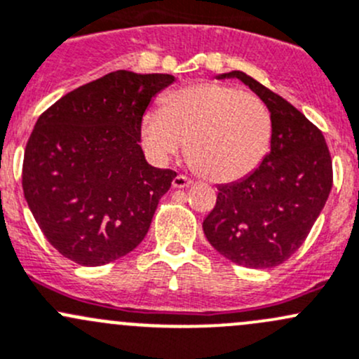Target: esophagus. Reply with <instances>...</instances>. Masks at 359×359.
I'll use <instances>...</instances> for the list:
<instances>
[{"mask_svg": "<svg viewBox=\"0 0 359 359\" xmlns=\"http://www.w3.org/2000/svg\"><path fill=\"white\" fill-rule=\"evenodd\" d=\"M191 184H192V180L186 175H177L175 179L172 180V186L175 187V189H184V187H189Z\"/></svg>", "mask_w": 359, "mask_h": 359, "instance_id": "esophagus-1", "label": "esophagus"}]
</instances>
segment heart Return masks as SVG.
<instances>
[{
  "instance_id": "1",
  "label": "heart",
  "mask_w": 359,
  "mask_h": 359,
  "mask_svg": "<svg viewBox=\"0 0 359 359\" xmlns=\"http://www.w3.org/2000/svg\"><path fill=\"white\" fill-rule=\"evenodd\" d=\"M141 141L156 161H167L186 142L203 177L230 182L251 173L269 153L271 118L255 94L201 82L173 90L161 110L144 113Z\"/></svg>"
}]
</instances>
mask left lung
<instances>
[{"label": "left lung", "instance_id": "8db88e82", "mask_svg": "<svg viewBox=\"0 0 359 359\" xmlns=\"http://www.w3.org/2000/svg\"><path fill=\"white\" fill-rule=\"evenodd\" d=\"M237 77L270 110V153L244 179L218 186L217 205L203 222L206 239L222 256L248 266L271 269L289 259L329 198L334 173L322 130L244 72Z\"/></svg>", "mask_w": 359, "mask_h": 359}]
</instances>
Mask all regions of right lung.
<instances>
[{"mask_svg": "<svg viewBox=\"0 0 359 359\" xmlns=\"http://www.w3.org/2000/svg\"><path fill=\"white\" fill-rule=\"evenodd\" d=\"M173 81L116 70L41 113L25 146L22 189L62 256L82 266L107 265L146 237L177 173L148 165L141 118Z\"/></svg>", "mask_w": 359, "mask_h": 359, "instance_id": "right-lung-1", "label": "right lung"}]
</instances>
